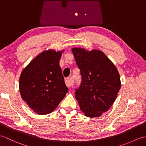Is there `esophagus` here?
Listing matches in <instances>:
<instances>
[{
	"label": "esophagus",
	"mask_w": 146,
	"mask_h": 146,
	"mask_svg": "<svg viewBox=\"0 0 146 146\" xmlns=\"http://www.w3.org/2000/svg\"><path fill=\"white\" fill-rule=\"evenodd\" d=\"M65 83H66V86L68 87H71V86H72L73 85V80L70 78H65Z\"/></svg>",
	"instance_id": "esophagus-1"
}]
</instances>
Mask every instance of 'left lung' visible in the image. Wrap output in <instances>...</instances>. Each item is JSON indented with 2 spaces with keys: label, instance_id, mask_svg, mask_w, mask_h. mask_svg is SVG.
I'll return each mask as SVG.
<instances>
[{
  "label": "left lung",
  "instance_id": "left-lung-1",
  "mask_svg": "<svg viewBox=\"0 0 146 146\" xmlns=\"http://www.w3.org/2000/svg\"><path fill=\"white\" fill-rule=\"evenodd\" d=\"M82 82L75 90L80 109L88 117H98L109 110L120 89L119 73L103 52L73 48Z\"/></svg>",
  "mask_w": 146,
  "mask_h": 146
}]
</instances>
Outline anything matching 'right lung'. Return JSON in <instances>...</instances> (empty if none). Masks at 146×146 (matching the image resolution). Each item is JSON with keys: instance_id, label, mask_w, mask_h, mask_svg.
Wrapping results in <instances>:
<instances>
[{"instance_id": "obj_1", "label": "right lung", "mask_w": 146, "mask_h": 146, "mask_svg": "<svg viewBox=\"0 0 146 146\" xmlns=\"http://www.w3.org/2000/svg\"><path fill=\"white\" fill-rule=\"evenodd\" d=\"M61 52H42L22 71L19 91L22 98L39 115L51 113L68 93L60 66Z\"/></svg>"}]
</instances>
